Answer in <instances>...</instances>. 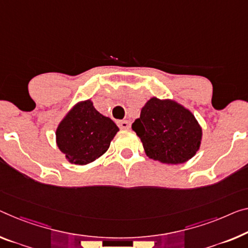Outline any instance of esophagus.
<instances>
[{
    "mask_svg": "<svg viewBox=\"0 0 248 248\" xmlns=\"http://www.w3.org/2000/svg\"><path fill=\"white\" fill-rule=\"evenodd\" d=\"M119 126L123 129H127L129 127V122L128 121H120Z\"/></svg>",
    "mask_w": 248,
    "mask_h": 248,
    "instance_id": "obj_1",
    "label": "esophagus"
}]
</instances>
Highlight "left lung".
I'll list each match as a JSON object with an SVG mask.
<instances>
[{
  "instance_id": "left-lung-1",
  "label": "left lung",
  "mask_w": 248,
  "mask_h": 248,
  "mask_svg": "<svg viewBox=\"0 0 248 248\" xmlns=\"http://www.w3.org/2000/svg\"><path fill=\"white\" fill-rule=\"evenodd\" d=\"M132 129L148 157L165 164H182L196 154L202 127L189 109L172 100L152 97L142 108Z\"/></svg>"
}]
</instances>
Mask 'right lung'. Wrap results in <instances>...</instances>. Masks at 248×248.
<instances>
[{"label": "right lung", "mask_w": 248, "mask_h": 248, "mask_svg": "<svg viewBox=\"0 0 248 248\" xmlns=\"http://www.w3.org/2000/svg\"><path fill=\"white\" fill-rule=\"evenodd\" d=\"M117 132L116 124L87 100L78 103L61 121L56 128V144L68 162L86 165L108 150Z\"/></svg>", "instance_id": "add662e5"}]
</instances>
